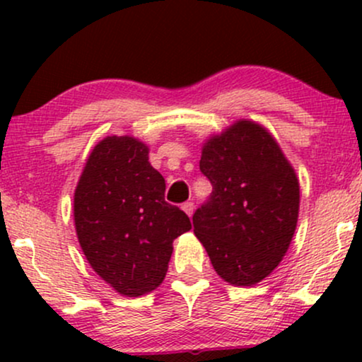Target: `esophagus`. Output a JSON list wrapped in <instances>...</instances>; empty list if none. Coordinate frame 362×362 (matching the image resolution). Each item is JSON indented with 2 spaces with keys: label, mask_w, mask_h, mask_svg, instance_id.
<instances>
[{
  "label": "esophagus",
  "mask_w": 362,
  "mask_h": 362,
  "mask_svg": "<svg viewBox=\"0 0 362 362\" xmlns=\"http://www.w3.org/2000/svg\"><path fill=\"white\" fill-rule=\"evenodd\" d=\"M182 209H184V213L190 218V216L194 214V202H185V204L182 206Z\"/></svg>",
  "instance_id": "34e87169"
}]
</instances>
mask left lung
<instances>
[{"label": "left lung", "mask_w": 362, "mask_h": 362, "mask_svg": "<svg viewBox=\"0 0 362 362\" xmlns=\"http://www.w3.org/2000/svg\"><path fill=\"white\" fill-rule=\"evenodd\" d=\"M199 167L213 194L195 211L194 233L221 279L257 284L279 265L296 230V172L271 132L248 119L211 136Z\"/></svg>", "instance_id": "8db88e82"}]
</instances>
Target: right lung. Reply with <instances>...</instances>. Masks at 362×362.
Segmentation results:
<instances>
[{"mask_svg": "<svg viewBox=\"0 0 362 362\" xmlns=\"http://www.w3.org/2000/svg\"><path fill=\"white\" fill-rule=\"evenodd\" d=\"M149 148L132 136H107L91 149L74 189V228L95 272L119 294L151 293L167 276L173 240L192 228L165 201V178Z\"/></svg>", "mask_w": 362, "mask_h": 362, "instance_id": "add662e5", "label": "right lung"}]
</instances>
